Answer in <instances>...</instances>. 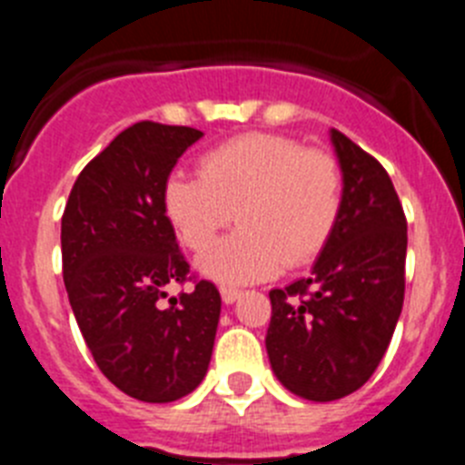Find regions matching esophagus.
I'll return each mask as SVG.
<instances>
[{
  "mask_svg": "<svg viewBox=\"0 0 465 465\" xmlns=\"http://www.w3.org/2000/svg\"><path fill=\"white\" fill-rule=\"evenodd\" d=\"M242 295L240 289H230V286H221V298H223L225 305H232L237 298Z\"/></svg>",
  "mask_w": 465,
  "mask_h": 465,
  "instance_id": "esophagus-1",
  "label": "esophagus"
}]
</instances>
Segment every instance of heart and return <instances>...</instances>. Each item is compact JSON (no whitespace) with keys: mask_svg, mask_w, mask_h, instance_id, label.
<instances>
[{"mask_svg":"<svg viewBox=\"0 0 465 465\" xmlns=\"http://www.w3.org/2000/svg\"><path fill=\"white\" fill-rule=\"evenodd\" d=\"M344 203L342 167L291 137L249 133L209 149L197 176L174 174L163 204L179 240L204 252L238 213L242 228L200 258L221 283H252L300 268L326 249Z\"/></svg>","mask_w":465,"mask_h":465,"instance_id":"1","label":"heart"}]
</instances>
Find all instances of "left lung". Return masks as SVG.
Segmentation results:
<instances>
[{
    "mask_svg": "<svg viewBox=\"0 0 465 465\" xmlns=\"http://www.w3.org/2000/svg\"><path fill=\"white\" fill-rule=\"evenodd\" d=\"M344 176L338 228L312 274L270 291L268 347L291 393L328 402L354 393L377 371L405 298L408 221L384 167L331 130Z\"/></svg>",
    "mask_w": 465,
    "mask_h": 465,
    "instance_id": "left-lung-1",
    "label": "left lung"
}]
</instances>
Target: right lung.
Segmentation results:
<instances>
[{"mask_svg": "<svg viewBox=\"0 0 465 465\" xmlns=\"http://www.w3.org/2000/svg\"><path fill=\"white\" fill-rule=\"evenodd\" d=\"M200 137L134 123L84 167L63 213V277L81 335L102 375L143 402L188 396L212 361L219 289L200 279L163 305L170 286L191 279L163 193Z\"/></svg>", "mask_w": 465, "mask_h": 465, "instance_id": "1", "label": "right lung"}]
</instances>
